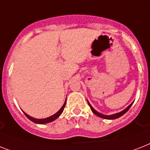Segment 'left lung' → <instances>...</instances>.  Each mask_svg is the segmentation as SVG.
<instances>
[{"label": "left lung", "instance_id": "8db88e82", "mask_svg": "<svg viewBox=\"0 0 150 150\" xmlns=\"http://www.w3.org/2000/svg\"><path fill=\"white\" fill-rule=\"evenodd\" d=\"M87 102H88V104H89V106L90 107V109H91V110L93 112L94 114H96V115H97L98 117H102V118H104V119H107V120H113V119H116V118H118V117H121L122 115H124V114H125L126 112L128 111V110H129V108H130L131 107H132V105L133 102L131 103L128 107H127L125 110H123L122 111L119 112V113H116V114H110V115H105V114H101V113H100V112L96 111V110L94 109L93 107H92L91 104L89 103V102L87 100Z\"/></svg>", "mask_w": 150, "mask_h": 150}]
</instances>
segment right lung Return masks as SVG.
<instances>
[{
  "mask_svg": "<svg viewBox=\"0 0 150 150\" xmlns=\"http://www.w3.org/2000/svg\"><path fill=\"white\" fill-rule=\"evenodd\" d=\"M65 104H66V100L65 101H64V103L63 104V106L61 107V108L60 110H59L57 112L56 114H53L52 116L50 117H46V118H43V119H37V118H34V117H33L29 116V114H27L26 113H25L24 111H23V113L25 114V115L28 117V118L30 120V121H32L33 122H34V123L36 124H40V125H43V124H47V123H49V122H51V121H54V120H56L57 117H58L60 115H61V114H62V112H63L64 109V107H65Z\"/></svg>",
  "mask_w": 150,
  "mask_h": 150,
  "instance_id": "1",
  "label": "right lung"
}]
</instances>
